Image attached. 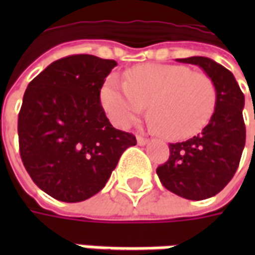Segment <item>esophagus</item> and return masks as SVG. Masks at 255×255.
Here are the masks:
<instances>
[{"instance_id": "1", "label": "esophagus", "mask_w": 255, "mask_h": 255, "mask_svg": "<svg viewBox=\"0 0 255 255\" xmlns=\"http://www.w3.org/2000/svg\"><path fill=\"white\" fill-rule=\"evenodd\" d=\"M136 142H138V144H140V146H143V144H146L149 142V139H146L143 138V136L138 135V136H136Z\"/></svg>"}]
</instances>
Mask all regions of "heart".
Instances as JSON below:
<instances>
[{
  "label": "heart",
  "mask_w": 255,
  "mask_h": 255,
  "mask_svg": "<svg viewBox=\"0 0 255 255\" xmlns=\"http://www.w3.org/2000/svg\"><path fill=\"white\" fill-rule=\"evenodd\" d=\"M127 82L111 78L101 101L117 127L127 128L149 105V119L171 140L197 135L213 116L217 91L206 73L183 65L144 64L131 68Z\"/></svg>",
  "instance_id": "obj_1"
}]
</instances>
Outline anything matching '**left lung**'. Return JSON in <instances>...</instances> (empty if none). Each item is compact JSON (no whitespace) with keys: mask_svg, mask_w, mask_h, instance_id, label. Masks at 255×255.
<instances>
[{"mask_svg":"<svg viewBox=\"0 0 255 255\" xmlns=\"http://www.w3.org/2000/svg\"><path fill=\"white\" fill-rule=\"evenodd\" d=\"M176 61L201 68L213 80L217 101L202 132L186 142L169 143V160L157 168V175L166 190L201 201L219 194L239 166L246 142L245 95L232 72L212 58L194 56Z\"/></svg>","mask_w":255,"mask_h":255,"instance_id":"obj_1","label":"left lung"}]
</instances>
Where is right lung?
Wrapping results in <instances>:
<instances>
[{
    "label": "right lung",
    "mask_w": 255,
    "mask_h": 255,
    "mask_svg": "<svg viewBox=\"0 0 255 255\" xmlns=\"http://www.w3.org/2000/svg\"><path fill=\"white\" fill-rule=\"evenodd\" d=\"M115 60L76 54L46 67L27 86L17 132L21 161L42 191L80 202L105 187L123 151L136 144L116 129L100 93Z\"/></svg>",
    "instance_id": "obj_1"
}]
</instances>
